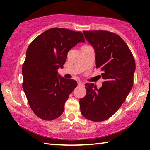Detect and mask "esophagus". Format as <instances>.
Listing matches in <instances>:
<instances>
[{"instance_id":"esophagus-1","label":"esophagus","mask_w":150,"mask_h":150,"mask_svg":"<svg viewBox=\"0 0 150 150\" xmlns=\"http://www.w3.org/2000/svg\"><path fill=\"white\" fill-rule=\"evenodd\" d=\"M78 85L79 86H82V87H83V86H85V85L83 84V83H81V82H78Z\"/></svg>"}]
</instances>
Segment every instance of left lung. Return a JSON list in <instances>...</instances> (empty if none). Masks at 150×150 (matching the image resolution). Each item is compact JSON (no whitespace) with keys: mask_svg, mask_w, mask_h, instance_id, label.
I'll return each mask as SVG.
<instances>
[{"mask_svg":"<svg viewBox=\"0 0 150 150\" xmlns=\"http://www.w3.org/2000/svg\"><path fill=\"white\" fill-rule=\"evenodd\" d=\"M86 40L95 51L96 68L103 71L105 81L99 89L93 83L85 84L87 93L79 100L85 118L104 121L117 111L134 85L135 60L130 48L115 33L105 30L83 31Z\"/></svg>","mask_w":150,"mask_h":150,"instance_id":"left-lung-1","label":"left lung"}]
</instances>
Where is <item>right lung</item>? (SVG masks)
Segmentation results:
<instances>
[{
    "label": "right lung",
    "instance_id": "1",
    "mask_svg": "<svg viewBox=\"0 0 150 150\" xmlns=\"http://www.w3.org/2000/svg\"><path fill=\"white\" fill-rule=\"evenodd\" d=\"M81 32L52 28L42 33L29 45L22 65V87L30 108L45 120L59 118L65 101L77 83L57 77L67 53L79 42H85Z\"/></svg>",
    "mask_w": 150,
    "mask_h": 150
}]
</instances>
